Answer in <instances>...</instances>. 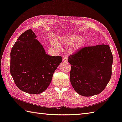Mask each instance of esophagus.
I'll return each instance as SVG.
<instances>
[{
	"label": "esophagus",
	"instance_id": "esophagus-1",
	"mask_svg": "<svg viewBox=\"0 0 122 122\" xmlns=\"http://www.w3.org/2000/svg\"><path fill=\"white\" fill-rule=\"evenodd\" d=\"M62 61L63 62H67L68 61V57L67 56H65L63 58V60Z\"/></svg>",
	"mask_w": 122,
	"mask_h": 122
}]
</instances>
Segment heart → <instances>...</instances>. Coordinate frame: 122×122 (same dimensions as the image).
Here are the masks:
<instances>
[{
	"label": "heart",
	"mask_w": 122,
	"mask_h": 122,
	"mask_svg": "<svg viewBox=\"0 0 122 122\" xmlns=\"http://www.w3.org/2000/svg\"><path fill=\"white\" fill-rule=\"evenodd\" d=\"M50 42L53 47L56 49H60L61 45H72L70 51L74 53L80 50L85 45L86 39L79 35H70L59 36L56 40L51 38Z\"/></svg>",
	"instance_id": "heart-1"
}]
</instances>
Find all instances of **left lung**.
<instances>
[{"label":"left lung","instance_id":"left-lung-1","mask_svg":"<svg viewBox=\"0 0 122 122\" xmlns=\"http://www.w3.org/2000/svg\"><path fill=\"white\" fill-rule=\"evenodd\" d=\"M70 81L77 93L91 97L103 91L112 76L113 57L108 45L81 48L70 55Z\"/></svg>","mask_w":122,"mask_h":122}]
</instances>
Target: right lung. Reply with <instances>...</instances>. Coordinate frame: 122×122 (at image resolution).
Returning a JSON list of instances; mask_svg holds the SVG:
<instances>
[{"label": "right lung", "mask_w": 122, "mask_h": 122, "mask_svg": "<svg viewBox=\"0 0 122 122\" xmlns=\"http://www.w3.org/2000/svg\"><path fill=\"white\" fill-rule=\"evenodd\" d=\"M31 29L25 31L10 52V72L20 90L29 94L44 92L51 82L55 70L62 61L60 56L46 53Z\"/></svg>", "instance_id": "add662e5"}]
</instances>
